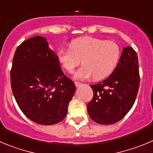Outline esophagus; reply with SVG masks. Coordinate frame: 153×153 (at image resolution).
Wrapping results in <instances>:
<instances>
[{
	"mask_svg": "<svg viewBox=\"0 0 153 153\" xmlns=\"http://www.w3.org/2000/svg\"><path fill=\"white\" fill-rule=\"evenodd\" d=\"M75 87L76 88H78V87H81L82 85V83H80V82H75Z\"/></svg>",
	"mask_w": 153,
	"mask_h": 153,
	"instance_id": "obj_1",
	"label": "esophagus"
}]
</instances>
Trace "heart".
<instances>
[{
    "instance_id": "1",
    "label": "heart",
    "mask_w": 153,
    "mask_h": 153,
    "mask_svg": "<svg viewBox=\"0 0 153 153\" xmlns=\"http://www.w3.org/2000/svg\"><path fill=\"white\" fill-rule=\"evenodd\" d=\"M71 49H60L58 60L68 72H71L81 62L84 65L74 73V78L85 80L93 77L100 80L108 76L118 62L120 56L119 46L114 41L92 36L73 39Z\"/></svg>"
}]
</instances>
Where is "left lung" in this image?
<instances>
[{"mask_svg":"<svg viewBox=\"0 0 153 153\" xmlns=\"http://www.w3.org/2000/svg\"><path fill=\"white\" fill-rule=\"evenodd\" d=\"M90 86L94 96L87 109L92 120L109 125L123 119L133 107L140 87L136 51L130 46L123 48L113 73L102 82Z\"/></svg>","mask_w":153,"mask_h":153,"instance_id":"1","label":"left lung"}]
</instances>
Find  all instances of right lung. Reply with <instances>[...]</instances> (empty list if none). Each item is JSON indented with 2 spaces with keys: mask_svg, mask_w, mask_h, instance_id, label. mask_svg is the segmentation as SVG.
Returning <instances> with one entry per match:
<instances>
[{
  "mask_svg": "<svg viewBox=\"0 0 153 153\" xmlns=\"http://www.w3.org/2000/svg\"><path fill=\"white\" fill-rule=\"evenodd\" d=\"M16 103L27 118L42 125L62 120L75 86L63 73L46 38L36 36L16 48L10 71Z\"/></svg>",
  "mask_w": 153,
  "mask_h": 153,
  "instance_id": "1",
  "label": "right lung"
}]
</instances>
